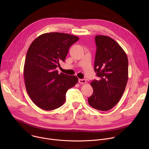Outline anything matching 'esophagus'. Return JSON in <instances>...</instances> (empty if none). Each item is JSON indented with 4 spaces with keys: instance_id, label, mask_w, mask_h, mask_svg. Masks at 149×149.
<instances>
[{
    "instance_id": "1",
    "label": "esophagus",
    "mask_w": 149,
    "mask_h": 149,
    "mask_svg": "<svg viewBox=\"0 0 149 149\" xmlns=\"http://www.w3.org/2000/svg\"><path fill=\"white\" fill-rule=\"evenodd\" d=\"M78 82L79 84H86V80L85 79H78Z\"/></svg>"
}]
</instances>
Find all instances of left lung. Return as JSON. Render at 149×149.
<instances>
[{
	"mask_svg": "<svg viewBox=\"0 0 149 149\" xmlns=\"http://www.w3.org/2000/svg\"><path fill=\"white\" fill-rule=\"evenodd\" d=\"M97 47L94 71L100 80H93L90 105L100 111L113 108L121 99L128 80V59L120 45L104 35L95 37Z\"/></svg>",
	"mask_w": 149,
	"mask_h": 149,
	"instance_id": "8db88e82",
	"label": "left lung"
}]
</instances>
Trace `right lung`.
Wrapping results in <instances>:
<instances>
[{
  "label": "right lung",
  "instance_id": "obj_1",
  "mask_svg": "<svg viewBox=\"0 0 149 149\" xmlns=\"http://www.w3.org/2000/svg\"><path fill=\"white\" fill-rule=\"evenodd\" d=\"M79 38L51 32L37 37L26 54L24 75L26 91L38 107L49 111L65 101L67 91L78 82L75 75L59 74L56 68L65 61L70 47Z\"/></svg>",
  "mask_w": 149,
  "mask_h": 149
}]
</instances>
